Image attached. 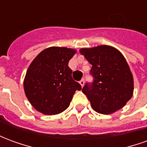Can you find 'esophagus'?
Returning a JSON list of instances; mask_svg holds the SVG:
<instances>
[{"label":"esophagus","mask_w":147,"mask_h":147,"mask_svg":"<svg viewBox=\"0 0 147 147\" xmlns=\"http://www.w3.org/2000/svg\"><path fill=\"white\" fill-rule=\"evenodd\" d=\"M84 83H85V82H84V80H82L80 81V84L81 85V86H82V87H83V85H84Z\"/></svg>","instance_id":"1"}]
</instances>
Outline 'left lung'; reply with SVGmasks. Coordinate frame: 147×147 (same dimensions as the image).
Masks as SVG:
<instances>
[{
	"label": "left lung",
	"instance_id": "1",
	"mask_svg": "<svg viewBox=\"0 0 147 147\" xmlns=\"http://www.w3.org/2000/svg\"><path fill=\"white\" fill-rule=\"evenodd\" d=\"M92 67V83H86L82 91L90 102L94 110L111 114L123 107L132 97V74L122 53L109 45L81 49Z\"/></svg>",
	"mask_w": 147,
	"mask_h": 147
}]
</instances>
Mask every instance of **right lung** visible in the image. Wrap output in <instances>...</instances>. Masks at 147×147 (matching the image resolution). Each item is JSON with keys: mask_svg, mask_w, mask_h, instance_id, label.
Listing matches in <instances>:
<instances>
[{"mask_svg": "<svg viewBox=\"0 0 147 147\" xmlns=\"http://www.w3.org/2000/svg\"><path fill=\"white\" fill-rule=\"evenodd\" d=\"M75 49L49 47L39 53L27 69L24 91L35 109L45 115L62 113L69 106L76 90L82 86L71 77L68 62Z\"/></svg>", "mask_w": 147, "mask_h": 147, "instance_id": "add662e5", "label": "right lung"}]
</instances>
